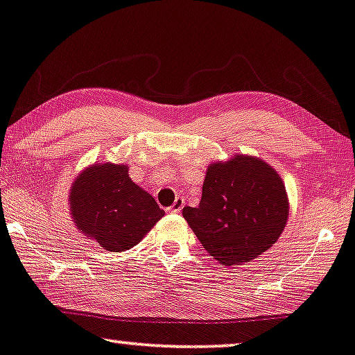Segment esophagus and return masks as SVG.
<instances>
[{"label":"esophagus","mask_w":355,"mask_h":355,"mask_svg":"<svg viewBox=\"0 0 355 355\" xmlns=\"http://www.w3.org/2000/svg\"><path fill=\"white\" fill-rule=\"evenodd\" d=\"M183 209V200H180V198H178V200H175L173 201V205L168 207V212H173V214H177V212H180Z\"/></svg>","instance_id":"obj_1"}]
</instances>
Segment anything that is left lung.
Here are the masks:
<instances>
[{
	"label": "left lung",
	"instance_id": "8db88e82",
	"mask_svg": "<svg viewBox=\"0 0 355 355\" xmlns=\"http://www.w3.org/2000/svg\"><path fill=\"white\" fill-rule=\"evenodd\" d=\"M289 202L284 183L271 165L237 155L212 164L202 183L200 206L183 217L211 257L224 266L252 261L277 242Z\"/></svg>",
	"mask_w": 355,
	"mask_h": 355
}]
</instances>
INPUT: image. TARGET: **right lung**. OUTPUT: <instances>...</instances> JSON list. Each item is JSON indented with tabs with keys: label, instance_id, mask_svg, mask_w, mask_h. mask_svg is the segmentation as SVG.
Listing matches in <instances>:
<instances>
[{
	"label": "right lung",
	"instance_id": "1",
	"mask_svg": "<svg viewBox=\"0 0 355 355\" xmlns=\"http://www.w3.org/2000/svg\"><path fill=\"white\" fill-rule=\"evenodd\" d=\"M71 214L78 229L108 252L138 245L165 212L131 182L126 165H94L71 187Z\"/></svg>",
	"mask_w": 355,
	"mask_h": 355
}]
</instances>
